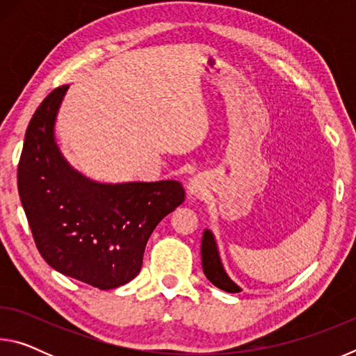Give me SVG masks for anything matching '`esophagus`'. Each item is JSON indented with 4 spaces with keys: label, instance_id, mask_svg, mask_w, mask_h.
<instances>
[{
    "label": "esophagus",
    "instance_id": "esophagus-1",
    "mask_svg": "<svg viewBox=\"0 0 356 356\" xmlns=\"http://www.w3.org/2000/svg\"><path fill=\"white\" fill-rule=\"evenodd\" d=\"M204 191V180L201 177H193L188 184V193L191 196H200Z\"/></svg>",
    "mask_w": 356,
    "mask_h": 356
}]
</instances>
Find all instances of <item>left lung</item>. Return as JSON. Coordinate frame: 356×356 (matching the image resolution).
Segmentation results:
<instances>
[{
    "label": "left lung",
    "mask_w": 356,
    "mask_h": 356,
    "mask_svg": "<svg viewBox=\"0 0 356 356\" xmlns=\"http://www.w3.org/2000/svg\"><path fill=\"white\" fill-rule=\"evenodd\" d=\"M201 257H202V270L207 280L221 291L236 293L240 292V287L226 275L222 264L220 261L218 248H216L213 234L210 231H204L202 243H201Z\"/></svg>",
    "instance_id": "1"
}]
</instances>
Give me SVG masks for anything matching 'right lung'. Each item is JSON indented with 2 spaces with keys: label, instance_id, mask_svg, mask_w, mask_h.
Wrapping results in <instances>:
<instances>
[{
  "label": "right lung",
  "instance_id": "right-lung-1",
  "mask_svg": "<svg viewBox=\"0 0 356 356\" xmlns=\"http://www.w3.org/2000/svg\"><path fill=\"white\" fill-rule=\"evenodd\" d=\"M67 89H53L29 120L17 170L19 195L45 262L108 291L140 273L150 234L185 201V190L177 180L99 184L70 168L53 138Z\"/></svg>",
  "mask_w": 356,
  "mask_h": 356
}]
</instances>
